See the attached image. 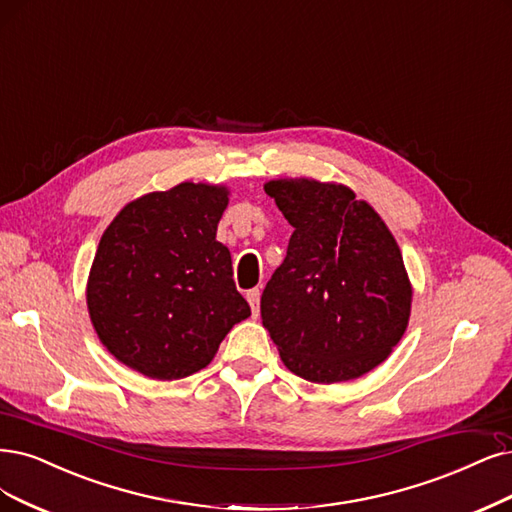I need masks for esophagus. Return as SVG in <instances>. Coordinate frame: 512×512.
Returning <instances> with one entry per match:
<instances>
[{
  "label": "esophagus",
  "instance_id": "obj_1",
  "mask_svg": "<svg viewBox=\"0 0 512 512\" xmlns=\"http://www.w3.org/2000/svg\"><path fill=\"white\" fill-rule=\"evenodd\" d=\"M259 297H261V291H259V289L246 291V299H249L251 310H253V316H259Z\"/></svg>",
  "mask_w": 512,
  "mask_h": 512
}]
</instances>
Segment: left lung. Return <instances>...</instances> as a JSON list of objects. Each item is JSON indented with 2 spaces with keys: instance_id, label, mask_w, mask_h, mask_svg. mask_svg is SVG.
I'll return each mask as SVG.
<instances>
[{
  "instance_id": "1",
  "label": "left lung",
  "mask_w": 512,
  "mask_h": 512,
  "mask_svg": "<svg viewBox=\"0 0 512 512\" xmlns=\"http://www.w3.org/2000/svg\"><path fill=\"white\" fill-rule=\"evenodd\" d=\"M263 189L295 227L261 295L282 363L316 384L369 373L409 323L413 291L399 244L346 185L278 179Z\"/></svg>"
}]
</instances>
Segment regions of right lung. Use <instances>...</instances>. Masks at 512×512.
Masks as SVG:
<instances>
[{"label":"right lung","instance_id":"obj_1","mask_svg":"<svg viewBox=\"0 0 512 512\" xmlns=\"http://www.w3.org/2000/svg\"><path fill=\"white\" fill-rule=\"evenodd\" d=\"M227 187L179 183L128 202L94 255L86 301L103 346L151 380H181L213 361L251 316L232 255L217 240Z\"/></svg>","mask_w":512,"mask_h":512}]
</instances>
